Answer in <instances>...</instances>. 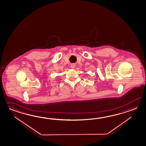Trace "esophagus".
Masks as SVG:
<instances>
[{
  "label": "esophagus",
  "instance_id": "obj_1",
  "mask_svg": "<svg viewBox=\"0 0 146 146\" xmlns=\"http://www.w3.org/2000/svg\"><path fill=\"white\" fill-rule=\"evenodd\" d=\"M71 68H74L75 67V65H74V64H72L71 65Z\"/></svg>",
  "mask_w": 146,
  "mask_h": 146
}]
</instances>
